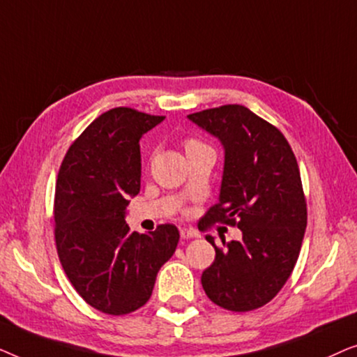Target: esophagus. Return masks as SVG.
Instances as JSON below:
<instances>
[{
    "instance_id": "esophagus-1",
    "label": "esophagus",
    "mask_w": 357,
    "mask_h": 357,
    "mask_svg": "<svg viewBox=\"0 0 357 357\" xmlns=\"http://www.w3.org/2000/svg\"><path fill=\"white\" fill-rule=\"evenodd\" d=\"M180 236H182V238H195V237H199V232L197 231V229L182 227L180 229Z\"/></svg>"
}]
</instances>
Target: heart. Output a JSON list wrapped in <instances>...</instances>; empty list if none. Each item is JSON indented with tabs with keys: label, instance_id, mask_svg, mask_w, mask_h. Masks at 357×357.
<instances>
[{
	"label": "heart",
	"instance_id": "obj_1",
	"mask_svg": "<svg viewBox=\"0 0 357 357\" xmlns=\"http://www.w3.org/2000/svg\"><path fill=\"white\" fill-rule=\"evenodd\" d=\"M197 146H203L199 141L197 139H188L187 144H185V149H192V148H197Z\"/></svg>",
	"mask_w": 357,
	"mask_h": 357
}]
</instances>
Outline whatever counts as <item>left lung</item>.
Wrapping results in <instances>:
<instances>
[{"label": "left lung", "mask_w": 357, "mask_h": 357, "mask_svg": "<svg viewBox=\"0 0 357 357\" xmlns=\"http://www.w3.org/2000/svg\"><path fill=\"white\" fill-rule=\"evenodd\" d=\"M221 141L224 172L219 202L198 222L237 226L241 241L218 247L202 284L214 304L232 312L265 305L286 284L299 258L307 204L299 165L276 126L243 105H222L188 115Z\"/></svg>", "instance_id": "1"}]
</instances>
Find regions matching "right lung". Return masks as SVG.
<instances>
[{"label":"right lung","instance_id":"right-lung-1","mask_svg":"<svg viewBox=\"0 0 357 357\" xmlns=\"http://www.w3.org/2000/svg\"><path fill=\"white\" fill-rule=\"evenodd\" d=\"M165 116L116 107L70 146L56 178L55 241L61 266L82 299L109 315L138 310L153 294L160 266L174 255V224L131 232L128 198L139 193V139Z\"/></svg>","mask_w":357,"mask_h":357}]
</instances>
